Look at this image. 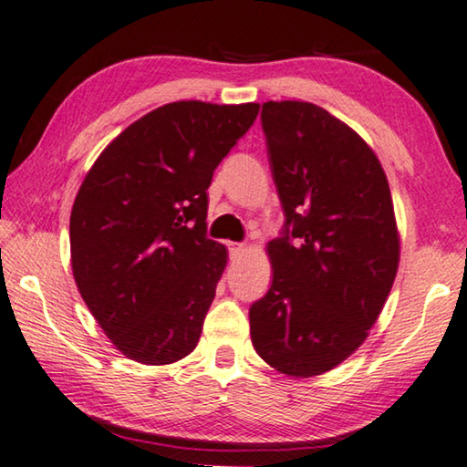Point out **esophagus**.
<instances>
[{
	"mask_svg": "<svg viewBox=\"0 0 467 467\" xmlns=\"http://www.w3.org/2000/svg\"><path fill=\"white\" fill-rule=\"evenodd\" d=\"M227 246H229V254H232V259H235V256H240L246 250V246L244 244H238V242H229Z\"/></svg>",
	"mask_w": 467,
	"mask_h": 467,
	"instance_id": "34e87169",
	"label": "esophagus"
}]
</instances>
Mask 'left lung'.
<instances>
[{"label":"left lung","mask_w":467,"mask_h":467,"mask_svg":"<svg viewBox=\"0 0 467 467\" xmlns=\"http://www.w3.org/2000/svg\"><path fill=\"white\" fill-rule=\"evenodd\" d=\"M284 234L267 244L274 280L250 307V339L269 367L316 377L368 337L400 261L394 202L360 134L306 100L261 111Z\"/></svg>","instance_id":"1"}]
</instances>
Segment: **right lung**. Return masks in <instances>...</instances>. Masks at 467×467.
<instances>
[{
  "mask_svg": "<svg viewBox=\"0 0 467 467\" xmlns=\"http://www.w3.org/2000/svg\"><path fill=\"white\" fill-rule=\"evenodd\" d=\"M259 116V103L161 105L118 134L73 202L71 269L88 309L130 360L192 354L227 265L206 238L214 168Z\"/></svg>",
  "mask_w": 467,
  "mask_h": 467,
  "instance_id": "1",
  "label": "right lung"
}]
</instances>
